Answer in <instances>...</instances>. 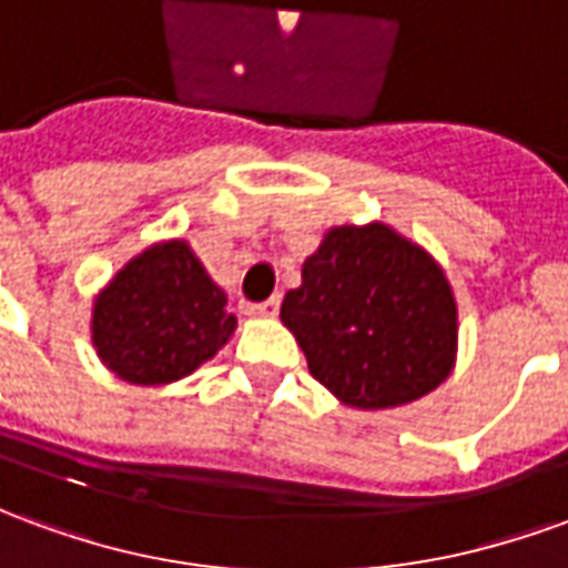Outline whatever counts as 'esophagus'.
<instances>
[{"label": "esophagus", "mask_w": 568, "mask_h": 568, "mask_svg": "<svg viewBox=\"0 0 568 568\" xmlns=\"http://www.w3.org/2000/svg\"><path fill=\"white\" fill-rule=\"evenodd\" d=\"M246 316H258V320H273L280 313V297H267L264 304H243Z\"/></svg>", "instance_id": "34e87169"}]
</instances>
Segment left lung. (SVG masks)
Instances as JSON below:
<instances>
[{"instance_id":"1","label":"left lung","mask_w":568,"mask_h":568,"mask_svg":"<svg viewBox=\"0 0 568 568\" xmlns=\"http://www.w3.org/2000/svg\"><path fill=\"white\" fill-rule=\"evenodd\" d=\"M280 320L307 368L356 410L417 402L447 381L459 310L432 252L383 222L337 224L285 292Z\"/></svg>"}]
</instances>
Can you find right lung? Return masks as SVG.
Listing matches in <instances>:
<instances>
[{"instance_id": "obj_1", "label": "right lung", "mask_w": 568, "mask_h": 568, "mask_svg": "<svg viewBox=\"0 0 568 568\" xmlns=\"http://www.w3.org/2000/svg\"><path fill=\"white\" fill-rule=\"evenodd\" d=\"M234 328L224 288L179 236L142 248L93 295V349L133 386H166L194 374L219 356Z\"/></svg>"}]
</instances>
